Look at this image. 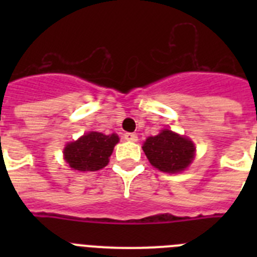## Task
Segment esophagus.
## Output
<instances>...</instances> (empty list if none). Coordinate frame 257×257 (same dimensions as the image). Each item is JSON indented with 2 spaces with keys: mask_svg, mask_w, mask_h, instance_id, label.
<instances>
[{
  "mask_svg": "<svg viewBox=\"0 0 257 257\" xmlns=\"http://www.w3.org/2000/svg\"><path fill=\"white\" fill-rule=\"evenodd\" d=\"M123 138L124 140H127V142H133V143L138 142V135L134 133H126L123 135Z\"/></svg>",
  "mask_w": 257,
  "mask_h": 257,
  "instance_id": "1",
  "label": "esophagus"
}]
</instances>
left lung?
Segmentation results:
<instances>
[{"label":"left lung","instance_id":"8db88e82","mask_svg":"<svg viewBox=\"0 0 257 257\" xmlns=\"http://www.w3.org/2000/svg\"><path fill=\"white\" fill-rule=\"evenodd\" d=\"M143 151L156 169L167 174H178L192 163L196 147L185 136L165 128L158 135L149 136L143 144Z\"/></svg>","mask_w":257,"mask_h":257}]
</instances>
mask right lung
Returning <instances> with one entry per match:
<instances>
[{"instance_id": "1", "label": "right lung", "mask_w": 257, "mask_h": 257, "mask_svg": "<svg viewBox=\"0 0 257 257\" xmlns=\"http://www.w3.org/2000/svg\"><path fill=\"white\" fill-rule=\"evenodd\" d=\"M119 142L117 134L104 135L90 131L78 140L68 143L64 148V160L70 169L77 171H97L108 165L114 145Z\"/></svg>"}]
</instances>
